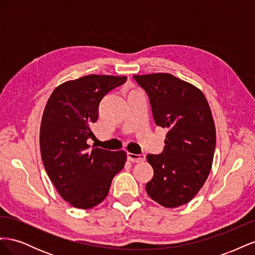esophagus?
Instances as JSON below:
<instances>
[{"mask_svg": "<svg viewBox=\"0 0 255 255\" xmlns=\"http://www.w3.org/2000/svg\"><path fill=\"white\" fill-rule=\"evenodd\" d=\"M128 159L132 163H141L145 159V156L142 154H133V153H128Z\"/></svg>", "mask_w": 255, "mask_h": 255, "instance_id": "1", "label": "esophagus"}]
</instances>
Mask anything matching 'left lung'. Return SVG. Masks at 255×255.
Here are the masks:
<instances>
[{
    "instance_id": "8db88e82",
    "label": "left lung",
    "mask_w": 255,
    "mask_h": 255,
    "mask_svg": "<svg viewBox=\"0 0 255 255\" xmlns=\"http://www.w3.org/2000/svg\"><path fill=\"white\" fill-rule=\"evenodd\" d=\"M146 92L155 125L167 128L164 151L148 154L154 175L145 190L165 207L188 203L210 174L216 128L203 92L169 73L134 75Z\"/></svg>"
}]
</instances>
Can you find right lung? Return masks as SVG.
I'll use <instances>...</instances> for the list:
<instances>
[{
  "label": "right lung",
  "instance_id": "1",
  "mask_svg": "<svg viewBox=\"0 0 255 255\" xmlns=\"http://www.w3.org/2000/svg\"><path fill=\"white\" fill-rule=\"evenodd\" d=\"M127 76L90 74L68 81L52 92L40 126L41 158L49 177L65 201L88 210L101 203L114 176L125 167V151L89 149L90 127L99 117L105 95Z\"/></svg>",
  "mask_w": 255,
  "mask_h": 255
}]
</instances>
